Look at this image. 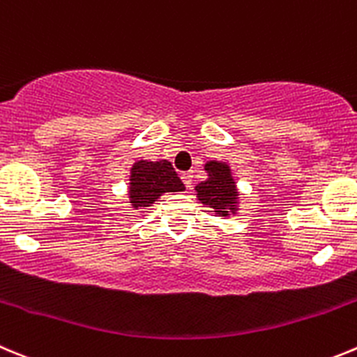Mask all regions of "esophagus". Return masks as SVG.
<instances>
[{
  "label": "esophagus",
  "instance_id": "obj_1",
  "mask_svg": "<svg viewBox=\"0 0 357 357\" xmlns=\"http://www.w3.org/2000/svg\"><path fill=\"white\" fill-rule=\"evenodd\" d=\"M181 181L185 183L186 188H190V186H192V181H194V172H181Z\"/></svg>",
  "mask_w": 357,
  "mask_h": 357
}]
</instances>
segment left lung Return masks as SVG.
<instances>
[{
	"label": "left lung",
	"mask_w": 357,
	"mask_h": 357,
	"mask_svg": "<svg viewBox=\"0 0 357 357\" xmlns=\"http://www.w3.org/2000/svg\"><path fill=\"white\" fill-rule=\"evenodd\" d=\"M204 171L208 178L195 186L197 201L211 209L215 216L236 215L239 211V192L231 165L220 160H208Z\"/></svg>",
	"instance_id": "8db88e82"
}]
</instances>
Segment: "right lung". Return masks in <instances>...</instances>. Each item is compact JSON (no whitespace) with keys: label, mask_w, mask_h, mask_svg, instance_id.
Wrapping results in <instances>:
<instances>
[{"label":"right lung","mask_w":357,"mask_h":357,"mask_svg":"<svg viewBox=\"0 0 357 357\" xmlns=\"http://www.w3.org/2000/svg\"><path fill=\"white\" fill-rule=\"evenodd\" d=\"M128 181V201L132 209H146L155 204L163 194L185 190V185L169 160L133 162Z\"/></svg>","instance_id":"right-lung-1"}]
</instances>
